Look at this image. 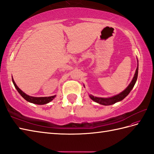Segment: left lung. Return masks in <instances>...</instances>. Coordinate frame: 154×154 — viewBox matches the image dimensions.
Segmentation results:
<instances>
[{
	"instance_id": "1",
	"label": "left lung",
	"mask_w": 154,
	"mask_h": 154,
	"mask_svg": "<svg viewBox=\"0 0 154 154\" xmlns=\"http://www.w3.org/2000/svg\"><path fill=\"white\" fill-rule=\"evenodd\" d=\"M138 72V64L137 67V69H136V72L134 73V77L133 79V80H132V81L131 82V83L126 88L125 90H124L123 92H121L119 94L112 96V97H110V98H100V97H96V96L94 97V96L92 95H89V96H90V98L93 101L100 103V104L104 105V106L112 105L116 102L121 101L130 93V92L134 87V86L137 80Z\"/></svg>"
}]
</instances>
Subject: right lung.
<instances>
[{"label":"right lung","mask_w":154,"mask_h":154,"mask_svg":"<svg viewBox=\"0 0 154 154\" xmlns=\"http://www.w3.org/2000/svg\"><path fill=\"white\" fill-rule=\"evenodd\" d=\"M12 82L14 83V87H16V90L17 91V92H19L20 94L22 96V97L25 100H27L29 102L35 103V104L43 105V104H46V103H48V102L52 101V100L56 97V95L52 96H48V97H33V96H30L26 94V93H24V92L21 91L18 87H17L16 84L15 83V82H14L13 78H12Z\"/></svg>","instance_id":"right-lung-1"}]
</instances>
